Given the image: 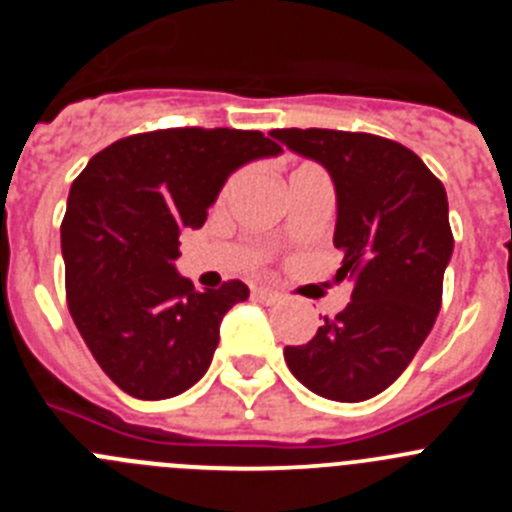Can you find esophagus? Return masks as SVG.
I'll list each match as a JSON object with an SVG mask.
<instances>
[{
  "label": "esophagus",
  "instance_id": "34e87169",
  "mask_svg": "<svg viewBox=\"0 0 512 512\" xmlns=\"http://www.w3.org/2000/svg\"><path fill=\"white\" fill-rule=\"evenodd\" d=\"M253 297H256L259 302H264V305H274V302L282 300V292L269 287H253Z\"/></svg>",
  "mask_w": 512,
  "mask_h": 512
}]
</instances>
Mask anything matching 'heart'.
Returning <instances> with one entry per match:
<instances>
[{
  "label": "heart",
  "instance_id": "heart-1",
  "mask_svg": "<svg viewBox=\"0 0 512 512\" xmlns=\"http://www.w3.org/2000/svg\"><path fill=\"white\" fill-rule=\"evenodd\" d=\"M233 184H235V179H230V182H228V184H225V192H228V189H230V187H233Z\"/></svg>",
  "mask_w": 512,
  "mask_h": 512
}]
</instances>
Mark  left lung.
Segmentation results:
<instances>
[{
  "mask_svg": "<svg viewBox=\"0 0 512 512\" xmlns=\"http://www.w3.org/2000/svg\"><path fill=\"white\" fill-rule=\"evenodd\" d=\"M269 135L328 169L338 202L333 246L343 253L336 282H354L351 302L312 341L284 348V361L315 395L369 400L408 369L441 310L454 253L446 189L410 148L379 135Z\"/></svg>",
  "mask_w": 512,
  "mask_h": 512,
  "instance_id": "8db88e82",
  "label": "left lung"
}]
</instances>
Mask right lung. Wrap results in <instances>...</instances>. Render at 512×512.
Returning <instances> with one entry per match:
<instances>
[{
    "mask_svg": "<svg viewBox=\"0 0 512 512\" xmlns=\"http://www.w3.org/2000/svg\"><path fill=\"white\" fill-rule=\"evenodd\" d=\"M279 153L259 130L169 128L115 140L76 176L61 223L69 312L122 392L166 400L205 377L248 287L197 292L174 266L179 235L205 225L235 169Z\"/></svg>",
    "mask_w": 512,
    "mask_h": 512,
    "instance_id": "right-lung-1",
    "label": "right lung"
}]
</instances>
